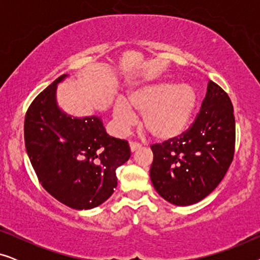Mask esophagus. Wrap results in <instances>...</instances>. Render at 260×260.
<instances>
[{
	"instance_id": "34e87169",
	"label": "esophagus",
	"mask_w": 260,
	"mask_h": 260,
	"mask_svg": "<svg viewBox=\"0 0 260 260\" xmlns=\"http://www.w3.org/2000/svg\"><path fill=\"white\" fill-rule=\"evenodd\" d=\"M141 148V144L140 143H136V142H130V150L131 152L138 150V149Z\"/></svg>"
}]
</instances>
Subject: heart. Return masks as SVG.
Instances as JSON below:
<instances>
[{
    "label": "heart",
    "mask_w": 260,
    "mask_h": 260,
    "mask_svg": "<svg viewBox=\"0 0 260 260\" xmlns=\"http://www.w3.org/2000/svg\"><path fill=\"white\" fill-rule=\"evenodd\" d=\"M198 92L190 84L156 81L141 84L127 92L126 102L118 99L112 110L118 133L136 123L142 115L144 129L159 141H170L184 133L198 106Z\"/></svg>",
    "instance_id": "obj_1"
}]
</instances>
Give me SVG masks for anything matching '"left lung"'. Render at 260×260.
<instances>
[{
	"instance_id": "left-lung-1",
	"label": "left lung",
	"mask_w": 260,
	"mask_h": 260,
	"mask_svg": "<svg viewBox=\"0 0 260 260\" xmlns=\"http://www.w3.org/2000/svg\"><path fill=\"white\" fill-rule=\"evenodd\" d=\"M234 143L233 105L229 94L209 80L190 129L174 140L151 145L152 186L170 204H197L221 182L232 163Z\"/></svg>"
}]
</instances>
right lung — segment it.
Returning a JSON list of instances; mask_svg holds the SVG:
<instances>
[{
  "label": "right lung",
  "instance_id": "add662e5",
  "mask_svg": "<svg viewBox=\"0 0 260 260\" xmlns=\"http://www.w3.org/2000/svg\"><path fill=\"white\" fill-rule=\"evenodd\" d=\"M62 74L31 103L24 118V144L42 187L73 209H91L117 187L116 169L130 158L126 141L109 136L97 116L73 117L59 108Z\"/></svg>",
  "mask_w": 260,
  "mask_h": 260
}]
</instances>
